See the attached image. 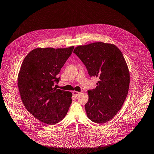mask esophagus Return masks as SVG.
Here are the masks:
<instances>
[{"label": "esophagus", "instance_id": "esophagus-1", "mask_svg": "<svg viewBox=\"0 0 154 154\" xmlns=\"http://www.w3.org/2000/svg\"><path fill=\"white\" fill-rule=\"evenodd\" d=\"M72 94H73V95L75 97H77V96L80 94V92H76V91H73Z\"/></svg>", "mask_w": 154, "mask_h": 154}]
</instances>
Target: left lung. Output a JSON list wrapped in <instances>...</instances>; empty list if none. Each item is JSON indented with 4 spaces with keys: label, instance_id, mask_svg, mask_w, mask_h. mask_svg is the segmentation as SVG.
<instances>
[{
    "label": "left lung",
    "instance_id": "8db88e82",
    "mask_svg": "<svg viewBox=\"0 0 154 154\" xmlns=\"http://www.w3.org/2000/svg\"><path fill=\"white\" fill-rule=\"evenodd\" d=\"M73 53L81 60L91 77L99 81L88 91L85 108L88 118L104 124L122 108L129 86V72L121 51L115 45L95 42L75 48Z\"/></svg>",
    "mask_w": 154,
    "mask_h": 154
}]
</instances>
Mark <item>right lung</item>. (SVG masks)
Returning a JSON list of instances; mask_svg holds the SVG:
<instances>
[{
	"instance_id": "1",
	"label": "right lung",
	"mask_w": 154,
	"mask_h": 154,
	"mask_svg": "<svg viewBox=\"0 0 154 154\" xmlns=\"http://www.w3.org/2000/svg\"><path fill=\"white\" fill-rule=\"evenodd\" d=\"M74 46L68 48H36L24 59L18 75L17 85L26 109L48 125H55L66 116L72 94L54 88L60 72Z\"/></svg>"
}]
</instances>
